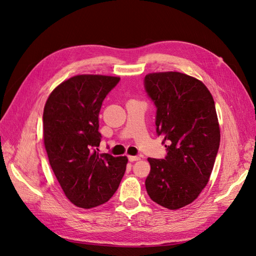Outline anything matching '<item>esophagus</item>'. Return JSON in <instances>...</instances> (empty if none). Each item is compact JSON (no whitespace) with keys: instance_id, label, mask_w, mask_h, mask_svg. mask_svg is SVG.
<instances>
[{"instance_id":"34e87169","label":"esophagus","mask_w":256,"mask_h":256,"mask_svg":"<svg viewBox=\"0 0 256 256\" xmlns=\"http://www.w3.org/2000/svg\"><path fill=\"white\" fill-rule=\"evenodd\" d=\"M128 159H129L130 162H134V161L141 160V157H138V156H128Z\"/></svg>"}]
</instances>
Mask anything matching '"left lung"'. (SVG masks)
Segmentation results:
<instances>
[{
	"instance_id": "8db88e82",
	"label": "left lung",
	"mask_w": 256,
	"mask_h": 256,
	"mask_svg": "<svg viewBox=\"0 0 256 256\" xmlns=\"http://www.w3.org/2000/svg\"><path fill=\"white\" fill-rule=\"evenodd\" d=\"M145 88L157 106V134L164 136V159L148 158L146 191L171 210L196 200L209 182L220 145L214 98L194 76L177 72L145 76Z\"/></svg>"
}]
</instances>
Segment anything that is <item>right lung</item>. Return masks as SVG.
<instances>
[{
	"label": "right lung",
	"instance_id": "add662e5",
	"mask_svg": "<svg viewBox=\"0 0 256 256\" xmlns=\"http://www.w3.org/2000/svg\"><path fill=\"white\" fill-rule=\"evenodd\" d=\"M120 76L78 74L62 82L44 108V144L66 198L90 209L109 200L125 174L128 158L99 154L104 99Z\"/></svg>",
	"mask_w": 256,
	"mask_h": 256
}]
</instances>
